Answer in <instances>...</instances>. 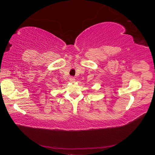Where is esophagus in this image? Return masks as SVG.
<instances>
[{"mask_svg": "<svg viewBox=\"0 0 155 155\" xmlns=\"http://www.w3.org/2000/svg\"><path fill=\"white\" fill-rule=\"evenodd\" d=\"M70 82H72V83H74V82H75V78L74 77H70Z\"/></svg>", "mask_w": 155, "mask_h": 155, "instance_id": "1", "label": "esophagus"}]
</instances>
